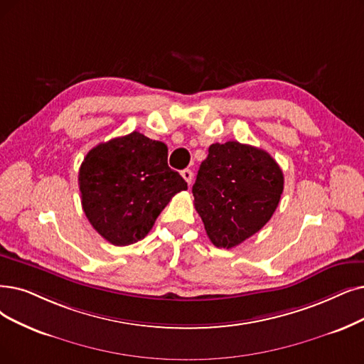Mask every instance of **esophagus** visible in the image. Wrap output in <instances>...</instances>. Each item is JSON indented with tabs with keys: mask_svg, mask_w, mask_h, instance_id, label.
Here are the masks:
<instances>
[{
	"mask_svg": "<svg viewBox=\"0 0 364 364\" xmlns=\"http://www.w3.org/2000/svg\"><path fill=\"white\" fill-rule=\"evenodd\" d=\"M182 178L186 181L188 185H191V182H193V171L190 168L182 170Z\"/></svg>",
	"mask_w": 364,
	"mask_h": 364,
	"instance_id": "obj_1",
	"label": "esophagus"
}]
</instances>
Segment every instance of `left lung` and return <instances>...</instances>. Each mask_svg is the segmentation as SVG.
Returning <instances> with one entry per match:
<instances>
[{
  "mask_svg": "<svg viewBox=\"0 0 364 364\" xmlns=\"http://www.w3.org/2000/svg\"><path fill=\"white\" fill-rule=\"evenodd\" d=\"M284 191V174L263 149L213 143L193 185L194 206L216 248H235L263 228Z\"/></svg>",
  "mask_w": 364,
  "mask_h": 364,
  "instance_id": "8db88e82",
  "label": "left lung"
}]
</instances>
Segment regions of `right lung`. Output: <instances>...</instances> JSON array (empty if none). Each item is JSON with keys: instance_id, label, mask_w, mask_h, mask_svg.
<instances>
[{"instance_id": "1", "label": "right lung", "mask_w": 364, "mask_h": 364, "mask_svg": "<svg viewBox=\"0 0 364 364\" xmlns=\"http://www.w3.org/2000/svg\"><path fill=\"white\" fill-rule=\"evenodd\" d=\"M163 141L137 132L100 143L79 168L82 208L91 225L116 246L141 240L174 194L188 185L167 164Z\"/></svg>"}]
</instances>
